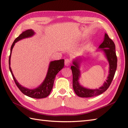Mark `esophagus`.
Returning <instances> with one entry per match:
<instances>
[{
    "label": "esophagus",
    "mask_w": 128,
    "mask_h": 128,
    "mask_svg": "<svg viewBox=\"0 0 128 128\" xmlns=\"http://www.w3.org/2000/svg\"><path fill=\"white\" fill-rule=\"evenodd\" d=\"M70 64V60L69 59H66L65 60V66H68Z\"/></svg>",
    "instance_id": "esophagus-1"
}]
</instances>
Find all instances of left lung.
I'll use <instances>...</instances> for the list:
<instances>
[{
	"label": "left lung",
	"mask_w": 128,
	"mask_h": 128,
	"mask_svg": "<svg viewBox=\"0 0 128 128\" xmlns=\"http://www.w3.org/2000/svg\"><path fill=\"white\" fill-rule=\"evenodd\" d=\"M99 49L104 52L109 63V76L103 86L98 89H90L82 86L79 82V78L80 76L79 70V61L76 60L73 61V66H71L72 73V87L74 92L78 96L82 98H89L103 93L109 87L113 79L117 67V57L116 52V46L112 40L109 38L107 34H105L104 41L100 45Z\"/></svg>",
	"instance_id": "8db88e82"
}]
</instances>
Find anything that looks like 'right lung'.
<instances>
[{"label":"right lung","mask_w":128,"mask_h":128,"mask_svg":"<svg viewBox=\"0 0 128 128\" xmlns=\"http://www.w3.org/2000/svg\"><path fill=\"white\" fill-rule=\"evenodd\" d=\"M35 32L32 29H28L27 30L23 32L22 33L19 35L18 37L15 39L14 42H12L10 49V54L9 59V70L11 72L12 76L13 78V79L16 82V84L18 88L19 89L22 93L26 95V96L32 98L36 99H41L46 98L50 93L52 90V86H53L55 78L56 76V75L58 73V72L64 68V60L60 59L59 60H54L52 61L49 64L48 70L47 72L46 76L45 78L44 82H42L41 85L34 89H29L26 88L24 86H22L16 80L15 78V77L12 73V69L10 68V58L12 49L13 48L15 44L17 42L22 39L26 38L31 37L34 36Z\"/></svg>","instance_id":"obj_1"}]
</instances>
